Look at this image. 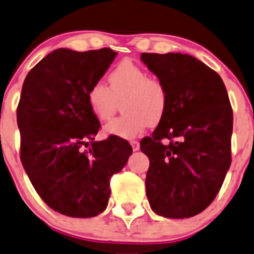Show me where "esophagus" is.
<instances>
[{
    "mask_svg": "<svg viewBox=\"0 0 254 254\" xmlns=\"http://www.w3.org/2000/svg\"><path fill=\"white\" fill-rule=\"evenodd\" d=\"M130 144H131L132 150H134V151H137V150L140 149V144H139V141H136V140H132Z\"/></svg>",
    "mask_w": 254,
    "mask_h": 254,
    "instance_id": "esophagus-1",
    "label": "esophagus"
}]
</instances>
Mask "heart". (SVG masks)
I'll return each mask as SVG.
<instances>
[{"instance_id":"b5f03b06","label":"heart","mask_w":254,"mask_h":254,"mask_svg":"<svg viewBox=\"0 0 254 254\" xmlns=\"http://www.w3.org/2000/svg\"><path fill=\"white\" fill-rule=\"evenodd\" d=\"M123 117L105 127L109 134L120 137H135L150 124L164 117L167 107V92L157 78L149 77L146 70L130 61L122 62L109 74V87L95 82L87 93L90 110L100 122H108L117 110V100L123 99Z\"/></svg>"}]
</instances>
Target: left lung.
Listing matches in <instances>:
<instances>
[{"label":"left lung","mask_w":254,"mask_h":254,"mask_svg":"<svg viewBox=\"0 0 254 254\" xmlns=\"http://www.w3.org/2000/svg\"><path fill=\"white\" fill-rule=\"evenodd\" d=\"M141 61L167 92L164 117L140 141L150 160L147 200L162 217H192L215 200L232 161L227 90L215 70L189 54L142 53Z\"/></svg>","instance_id":"left-lung-1"}]
</instances>
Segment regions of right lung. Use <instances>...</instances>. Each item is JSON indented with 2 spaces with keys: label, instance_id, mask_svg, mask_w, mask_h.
Returning <instances> with one entry per match:
<instances>
[{
  "label": "right lung",
  "instance_id": "obj_1",
  "mask_svg": "<svg viewBox=\"0 0 254 254\" xmlns=\"http://www.w3.org/2000/svg\"><path fill=\"white\" fill-rule=\"evenodd\" d=\"M117 54L110 48H59L24 79L17 108L21 161L39 197L62 215L102 213L110 177L122 171L132 152L129 142L115 135L94 141L100 123L87 99L89 87L102 79Z\"/></svg>",
  "mask_w": 254,
  "mask_h": 254
}]
</instances>
